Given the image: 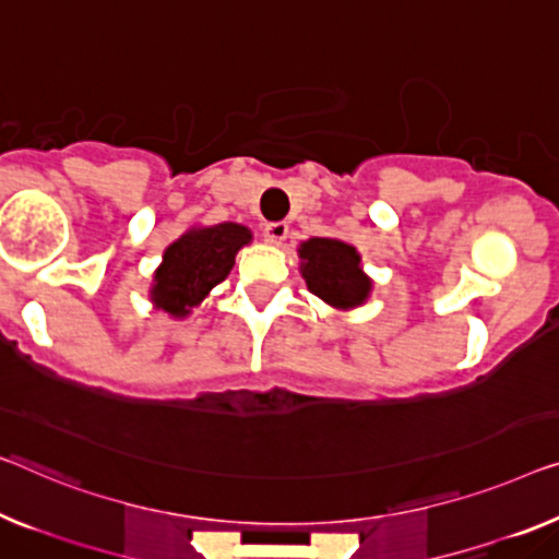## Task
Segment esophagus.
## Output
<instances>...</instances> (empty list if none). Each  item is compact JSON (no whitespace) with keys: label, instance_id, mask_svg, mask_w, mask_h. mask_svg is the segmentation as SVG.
Wrapping results in <instances>:
<instances>
[{"label":"esophagus","instance_id":"34e87169","mask_svg":"<svg viewBox=\"0 0 559 559\" xmlns=\"http://www.w3.org/2000/svg\"><path fill=\"white\" fill-rule=\"evenodd\" d=\"M263 238H265V243H273V246H281L283 240L288 238V226L286 223H269V226L263 228Z\"/></svg>","mask_w":559,"mask_h":559}]
</instances>
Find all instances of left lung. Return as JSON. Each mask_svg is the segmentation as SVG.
I'll return each mask as SVG.
<instances>
[{
	"label": "left lung",
	"mask_w": 559,
	"mask_h": 559,
	"mask_svg": "<svg viewBox=\"0 0 559 559\" xmlns=\"http://www.w3.org/2000/svg\"><path fill=\"white\" fill-rule=\"evenodd\" d=\"M301 276L313 296L333 308L361 306L371 294V278L361 271V255L336 238H311L298 248Z\"/></svg>",
	"instance_id": "obj_1"
}]
</instances>
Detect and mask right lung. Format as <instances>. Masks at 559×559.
I'll list each match as a JSON object with an SVG mask.
<instances>
[{"instance_id": "right-lung-1", "label": "right lung", "mask_w": 559, "mask_h": 559, "mask_svg": "<svg viewBox=\"0 0 559 559\" xmlns=\"http://www.w3.org/2000/svg\"><path fill=\"white\" fill-rule=\"evenodd\" d=\"M251 230L238 223L190 228L165 248L153 276L150 298L175 319H186L218 286L236 263V253L251 243Z\"/></svg>"}]
</instances>
